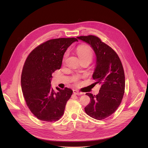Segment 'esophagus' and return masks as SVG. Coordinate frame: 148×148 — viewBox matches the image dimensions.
I'll return each mask as SVG.
<instances>
[{
	"mask_svg": "<svg viewBox=\"0 0 148 148\" xmlns=\"http://www.w3.org/2000/svg\"><path fill=\"white\" fill-rule=\"evenodd\" d=\"M73 93L75 94V95H83V94L82 92H79L77 90H73Z\"/></svg>",
	"mask_w": 148,
	"mask_h": 148,
	"instance_id": "34e87169",
	"label": "esophagus"
}]
</instances>
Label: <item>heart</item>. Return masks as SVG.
<instances>
[{"mask_svg":"<svg viewBox=\"0 0 148 148\" xmlns=\"http://www.w3.org/2000/svg\"><path fill=\"white\" fill-rule=\"evenodd\" d=\"M76 51L80 60L85 59L92 60L93 52L91 48L88 45H81L77 47Z\"/></svg>","mask_w":148,"mask_h":148,"instance_id":"heart-1","label":"heart"}]
</instances>
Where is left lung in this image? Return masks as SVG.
I'll return each instance as SVG.
<instances>
[{"label": "left lung", "instance_id": "left-lung-1", "mask_svg": "<svg viewBox=\"0 0 148 148\" xmlns=\"http://www.w3.org/2000/svg\"><path fill=\"white\" fill-rule=\"evenodd\" d=\"M93 49L96 61L92 77L101 85L97 95L86 93L90 103L85 112L96 120H103L112 114L120 105L125 90V75L117 54L109 46L93 35L77 37Z\"/></svg>", "mask_w": 148, "mask_h": 148}]
</instances>
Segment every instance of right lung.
Here are the masks:
<instances>
[{
  "mask_svg": "<svg viewBox=\"0 0 148 148\" xmlns=\"http://www.w3.org/2000/svg\"><path fill=\"white\" fill-rule=\"evenodd\" d=\"M77 39L49 40L34 49L24 64L21 76L22 92L31 112L38 119L55 121L63 116L72 90L51 86L52 74L60 69L64 55Z\"/></svg>",
  "mask_w": 148,
  "mask_h": 148,
  "instance_id": "right-lung-1",
  "label": "right lung"
}]
</instances>
